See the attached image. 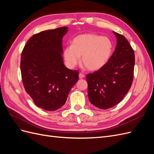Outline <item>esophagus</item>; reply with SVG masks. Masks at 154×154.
<instances>
[{
	"instance_id": "obj_1",
	"label": "esophagus",
	"mask_w": 154,
	"mask_h": 154,
	"mask_svg": "<svg viewBox=\"0 0 154 154\" xmlns=\"http://www.w3.org/2000/svg\"><path fill=\"white\" fill-rule=\"evenodd\" d=\"M85 77V74H83V73H80V74H79V78H84Z\"/></svg>"
}]
</instances>
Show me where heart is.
Here are the masks:
<instances>
[{"label":"heart","instance_id":"1","mask_svg":"<svg viewBox=\"0 0 154 154\" xmlns=\"http://www.w3.org/2000/svg\"><path fill=\"white\" fill-rule=\"evenodd\" d=\"M113 43L106 36L96 34H82L72 39L71 45L63 50V58L67 66L74 68L82 60L87 69L96 71L109 61L113 51Z\"/></svg>","mask_w":154,"mask_h":154}]
</instances>
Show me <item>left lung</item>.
Wrapping results in <instances>:
<instances>
[{
    "mask_svg": "<svg viewBox=\"0 0 154 154\" xmlns=\"http://www.w3.org/2000/svg\"><path fill=\"white\" fill-rule=\"evenodd\" d=\"M113 32L117 38L114 52L103 67L86 76L88 99L101 109L111 108L122 101L134 78V51L123 35Z\"/></svg>",
    "mask_w": 154,
    "mask_h": 154,
    "instance_id": "obj_1",
    "label": "left lung"
}]
</instances>
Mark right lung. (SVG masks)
Wrapping results in <instances>:
<instances>
[{
  "label": "right lung",
  "mask_w": 154,
  "mask_h": 154,
  "mask_svg": "<svg viewBox=\"0 0 154 154\" xmlns=\"http://www.w3.org/2000/svg\"><path fill=\"white\" fill-rule=\"evenodd\" d=\"M67 29L60 27L32 35L22 52L23 85L35 104L45 110L61 108L79 79L78 71L63 64L62 38Z\"/></svg>",
  "instance_id": "right-lung-1"
}]
</instances>
